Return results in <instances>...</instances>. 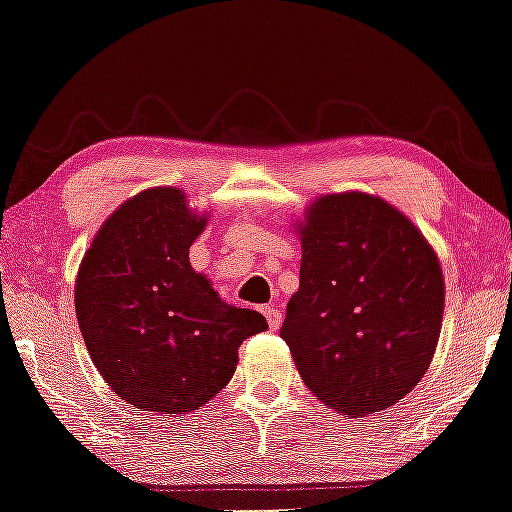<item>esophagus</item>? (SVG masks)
Returning a JSON list of instances; mask_svg holds the SVG:
<instances>
[{"label": "esophagus", "mask_w": 512, "mask_h": 512, "mask_svg": "<svg viewBox=\"0 0 512 512\" xmlns=\"http://www.w3.org/2000/svg\"><path fill=\"white\" fill-rule=\"evenodd\" d=\"M264 315H266V319H269V329H271V331H278L280 324H282V312H280V308H276V305H266Z\"/></svg>", "instance_id": "obj_1"}]
</instances>
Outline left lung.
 <instances>
[{
	"mask_svg": "<svg viewBox=\"0 0 512 512\" xmlns=\"http://www.w3.org/2000/svg\"><path fill=\"white\" fill-rule=\"evenodd\" d=\"M301 282L280 335L317 400L368 416L430 368L444 273L421 230L381 197L322 195L301 223Z\"/></svg>",
	"mask_w": 512,
	"mask_h": 512,
	"instance_id": "1",
	"label": "left lung"
}]
</instances>
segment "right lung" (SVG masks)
<instances>
[{"instance_id": "1", "label": "right lung", "mask_w": 512, "mask_h": 512, "mask_svg": "<svg viewBox=\"0 0 512 512\" xmlns=\"http://www.w3.org/2000/svg\"><path fill=\"white\" fill-rule=\"evenodd\" d=\"M204 227L183 190L149 188L105 220L82 257V338L105 384L137 411L200 409L230 384L241 342L269 326L193 271L188 250Z\"/></svg>"}]
</instances>
